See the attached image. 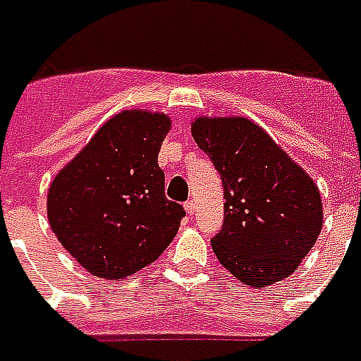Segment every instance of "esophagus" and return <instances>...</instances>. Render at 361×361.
Instances as JSON below:
<instances>
[{
    "mask_svg": "<svg viewBox=\"0 0 361 361\" xmlns=\"http://www.w3.org/2000/svg\"><path fill=\"white\" fill-rule=\"evenodd\" d=\"M185 212H188L189 216H193L195 212H197V207H195L193 201H188L185 202Z\"/></svg>",
    "mask_w": 361,
    "mask_h": 361,
    "instance_id": "obj_1",
    "label": "esophagus"
}]
</instances>
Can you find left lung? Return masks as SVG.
<instances>
[{
    "label": "left lung",
    "instance_id": "1",
    "mask_svg": "<svg viewBox=\"0 0 361 361\" xmlns=\"http://www.w3.org/2000/svg\"><path fill=\"white\" fill-rule=\"evenodd\" d=\"M191 133L224 183L226 218L210 241L216 258L250 287L289 277L322 233L314 180L252 120L199 116Z\"/></svg>",
    "mask_w": 361,
    "mask_h": 361
}]
</instances>
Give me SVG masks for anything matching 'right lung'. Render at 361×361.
Returning a JSON list of instances; mask_svg holds the SVG:
<instances>
[{"instance_id": "1", "label": "right lung", "mask_w": 361, "mask_h": 361, "mask_svg": "<svg viewBox=\"0 0 361 361\" xmlns=\"http://www.w3.org/2000/svg\"><path fill=\"white\" fill-rule=\"evenodd\" d=\"M170 116L132 109L114 114L55 176L47 220L76 262L120 281L159 258L185 210L164 195L159 151Z\"/></svg>"}]
</instances>
